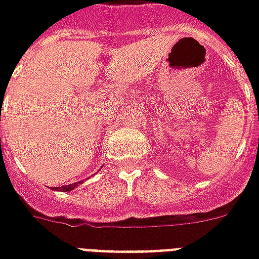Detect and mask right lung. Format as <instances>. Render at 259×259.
Instances as JSON below:
<instances>
[{"label": "right lung", "mask_w": 259, "mask_h": 259, "mask_svg": "<svg viewBox=\"0 0 259 259\" xmlns=\"http://www.w3.org/2000/svg\"><path fill=\"white\" fill-rule=\"evenodd\" d=\"M81 185V182H77V183H73V185H66L62 186V187H54V190H62V191H70L73 190L76 186Z\"/></svg>", "instance_id": "obj_1"}]
</instances>
